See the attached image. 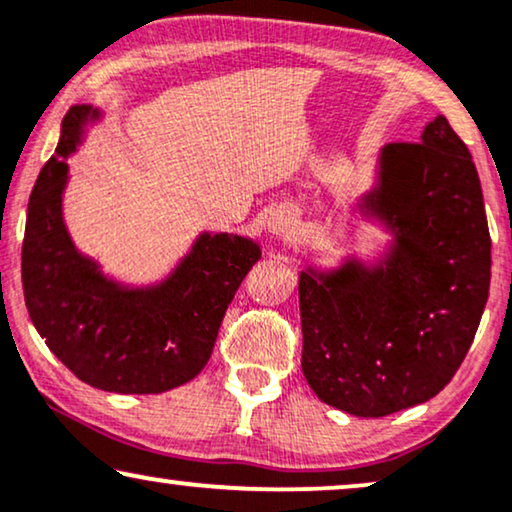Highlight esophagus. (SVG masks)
<instances>
[{"label":"esophagus","mask_w":512,"mask_h":512,"mask_svg":"<svg viewBox=\"0 0 512 512\" xmlns=\"http://www.w3.org/2000/svg\"><path fill=\"white\" fill-rule=\"evenodd\" d=\"M293 226H296V221H293V216L289 212H284V209H279V212L272 214L270 221H268V228H270L272 235L291 233Z\"/></svg>","instance_id":"esophagus-1"}]
</instances>
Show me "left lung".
<instances>
[{"label": "left lung", "mask_w": 512, "mask_h": 512, "mask_svg": "<svg viewBox=\"0 0 512 512\" xmlns=\"http://www.w3.org/2000/svg\"><path fill=\"white\" fill-rule=\"evenodd\" d=\"M356 207L394 240L375 263L300 270V363L324 403L387 417L426 403L459 370L487 305L492 240L478 170L445 116L415 144L382 146Z\"/></svg>", "instance_id": "left-lung-1"}]
</instances>
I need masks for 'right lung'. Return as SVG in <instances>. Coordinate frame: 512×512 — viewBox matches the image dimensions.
<instances>
[{
    "label": "right lung",
    "mask_w": 512,
    "mask_h": 512,
    "mask_svg": "<svg viewBox=\"0 0 512 512\" xmlns=\"http://www.w3.org/2000/svg\"><path fill=\"white\" fill-rule=\"evenodd\" d=\"M100 109L76 104L62 118L55 156L27 205L23 291L46 345L81 382L114 394H163L207 366L242 279L261 258L254 240L202 233L165 279L128 286L81 254L62 216L74 156Z\"/></svg>",
    "instance_id": "obj_1"
}]
</instances>
